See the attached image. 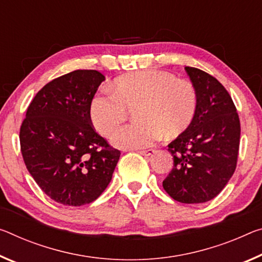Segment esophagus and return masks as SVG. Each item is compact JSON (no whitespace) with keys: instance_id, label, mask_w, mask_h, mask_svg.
<instances>
[{"instance_id":"obj_1","label":"esophagus","mask_w":262,"mask_h":262,"mask_svg":"<svg viewBox=\"0 0 262 262\" xmlns=\"http://www.w3.org/2000/svg\"><path fill=\"white\" fill-rule=\"evenodd\" d=\"M138 152L143 156H150L155 152V150H154V149H146V150H138Z\"/></svg>"}]
</instances>
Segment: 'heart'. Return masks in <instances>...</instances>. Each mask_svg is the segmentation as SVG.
<instances>
[{
	"label": "heart",
	"instance_id": "b5f03b06",
	"mask_svg": "<svg viewBox=\"0 0 262 262\" xmlns=\"http://www.w3.org/2000/svg\"><path fill=\"white\" fill-rule=\"evenodd\" d=\"M112 92H99L90 103V118L101 135L110 138L134 111L135 123L122 128L113 143L122 149L152 146L162 136L177 138L196 118L198 93L188 79L175 74L143 70L123 74L111 85Z\"/></svg>",
	"mask_w": 262,
	"mask_h": 262
}]
</instances>
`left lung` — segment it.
Returning <instances> with one entry per match:
<instances>
[{
    "mask_svg": "<svg viewBox=\"0 0 262 262\" xmlns=\"http://www.w3.org/2000/svg\"><path fill=\"white\" fill-rule=\"evenodd\" d=\"M198 93L192 124L168 144L173 167L163 181L170 197L185 204L213 199L233 175L238 161L240 120L217 79L196 68H185Z\"/></svg>",
    "mask_w": 262,
    "mask_h": 262,
    "instance_id": "8db88e82",
    "label": "left lung"
}]
</instances>
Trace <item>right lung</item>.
<instances>
[{"label":"right lung","instance_id":"right-lung-1","mask_svg":"<svg viewBox=\"0 0 262 262\" xmlns=\"http://www.w3.org/2000/svg\"><path fill=\"white\" fill-rule=\"evenodd\" d=\"M105 77L76 70L53 79L29 105L20 151L45 194L68 206L95 201L110 184L121 152L93 128L90 103Z\"/></svg>","mask_w":262,"mask_h":262}]
</instances>
